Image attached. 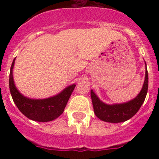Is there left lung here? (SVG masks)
<instances>
[{
    "mask_svg": "<svg viewBox=\"0 0 159 159\" xmlns=\"http://www.w3.org/2000/svg\"><path fill=\"white\" fill-rule=\"evenodd\" d=\"M148 76L146 67L145 79L139 94L129 102L122 104L107 105L100 101L93 91H91L92 105L95 115L103 121L110 123H120L129 120L139 111L145 100L148 92Z\"/></svg>",
    "mask_w": 159,
    "mask_h": 159,
    "instance_id": "8db88e82",
    "label": "left lung"
}]
</instances>
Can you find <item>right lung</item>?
<instances>
[{
    "instance_id": "obj_1",
    "label": "right lung",
    "mask_w": 159,
    "mask_h": 159,
    "mask_svg": "<svg viewBox=\"0 0 159 159\" xmlns=\"http://www.w3.org/2000/svg\"><path fill=\"white\" fill-rule=\"evenodd\" d=\"M14 63L15 59L11 67L9 86L12 99L21 113L27 118L39 122L53 120L62 115L76 85H71L59 94L47 99H30L20 93L15 86L12 74Z\"/></svg>"
}]
</instances>
